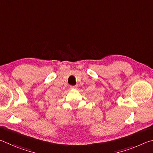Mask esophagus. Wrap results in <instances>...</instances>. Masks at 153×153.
I'll use <instances>...</instances> for the list:
<instances>
[{
    "label": "esophagus",
    "instance_id": "obj_1",
    "mask_svg": "<svg viewBox=\"0 0 153 153\" xmlns=\"http://www.w3.org/2000/svg\"><path fill=\"white\" fill-rule=\"evenodd\" d=\"M78 87H77V85H74V86H71V89H77Z\"/></svg>",
    "mask_w": 153,
    "mask_h": 153
}]
</instances>
